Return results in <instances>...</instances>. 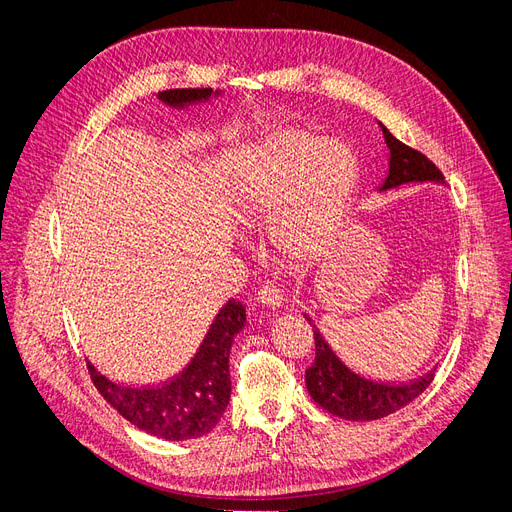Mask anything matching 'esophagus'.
I'll use <instances>...</instances> for the list:
<instances>
[{
	"label": "esophagus",
	"mask_w": 512,
	"mask_h": 512,
	"mask_svg": "<svg viewBox=\"0 0 512 512\" xmlns=\"http://www.w3.org/2000/svg\"><path fill=\"white\" fill-rule=\"evenodd\" d=\"M282 292L277 290L273 284H265L259 292H257V302L261 304V306H267V308H271V310H275V308H280L282 306Z\"/></svg>",
	"instance_id": "obj_1"
}]
</instances>
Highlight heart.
I'll list each match as a JSON object with an SVG mask.
<instances>
[{"mask_svg":"<svg viewBox=\"0 0 512 512\" xmlns=\"http://www.w3.org/2000/svg\"><path fill=\"white\" fill-rule=\"evenodd\" d=\"M312 148L310 138H275L255 155L235 190V214L247 226L281 210L271 239L290 257H306L327 241L357 179V163L345 143Z\"/></svg>","mask_w":512,"mask_h":512,"instance_id":"heart-1","label":"heart"}]
</instances>
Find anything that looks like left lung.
Returning a JSON list of instances; mask_svg holds the SVG:
<instances>
[{
	"instance_id": "obj_1",
	"label": "left lung",
	"mask_w": 512,
	"mask_h": 512,
	"mask_svg": "<svg viewBox=\"0 0 512 512\" xmlns=\"http://www.w3.org/2000/svg\"><path fill=\"white\" fill-rule=\"evenodd\" d=\"M380 126L390 149V169L380 192L412 181L445 183L443 173L429 157L398 141L384 124ZM306 320L312 324L310 316H306ZM312 329L316 357L314 363L306 369V388L316 404L339 418H347V421H376V418H384L410 404L416 396H421L435 378L437 367L431 369L427 376L412 380L408 384L367 380L355 374L351 367H347L339 359V355L331 349L329 341L316 329V324H312Z\"/></svg>"
}]
</instances>
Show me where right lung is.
<instances>
[{
  "instance_id": "1",
  "label": "right lung",
  "mask_w": 512,
  "mask_h": 512,
  "mask_svg": "<svg viewBox=\"0 0 512 512\" xmlns=\"http://www.w3.org/2000/svg\"><path fill=\"white\" fill-rule=\"evenodd\" d=\"M220 91L210 87L159 91V100L173 108L206 102ZM245 306L228 300L183 371L159 386H126L108 380L87 361L100 394L134 427L165 441H185L210 433L230 400L228 357L237 333L245 327Z\"/></svg>"
}]
</instances>
